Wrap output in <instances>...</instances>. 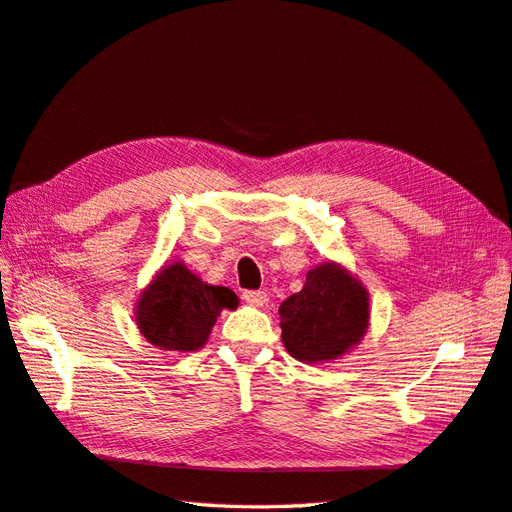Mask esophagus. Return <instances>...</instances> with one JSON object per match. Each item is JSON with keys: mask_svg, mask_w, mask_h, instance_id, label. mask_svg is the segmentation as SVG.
<instances>
[{"mask_svg": "<svg viewBox=\"0 0 512 512\" xmlns=\"http://www.w3.org/2000/svg\"><path fill=\"white\" fill-rule=\"evenodd\" d=\"M241 299H243L245 303L254 305V307H262V305L269 303V294H267L265 290H245V292L241 294Z\"/></svg>", "mask_w": 512, "mask_h": 512, "instance_id": "esophagus-1", "label": "esophagus"}]
</instances>
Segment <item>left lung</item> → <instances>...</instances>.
<instances>
[{"instance_id": "obj_1", "label": "left lung", "mask_w": 512, "mask_h": 512, "mask_svg": "<svg viewBox=\"0 0 512 512\" xmlns=\"http://www.w3.org/2000/svg\"><path fill=\"white\" fill-rule=\"evenodd\" d=\"M282 342L297 361H331L359 344L369 322L365 288L327 262L305 277L301 292L280 305Z\"/></svg>"}]
</instances>
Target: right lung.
<instances>
[{"label":"right lung","mask_w":512,"mask_h":512,"mask_svg":"<svg viewBox=\"0 0 512 512\" xmlns=\"http://www.w3.org/2000/svg\"><path fill=\"white\" fill-rule=\"evenodd\" d=\"M239 305L226 286H209L181 262L164 267L136 305L138 329L162 350L190 352L203 348L220 312Z\"/></svg>","instance_id":"add662e5"}]
</instances>
